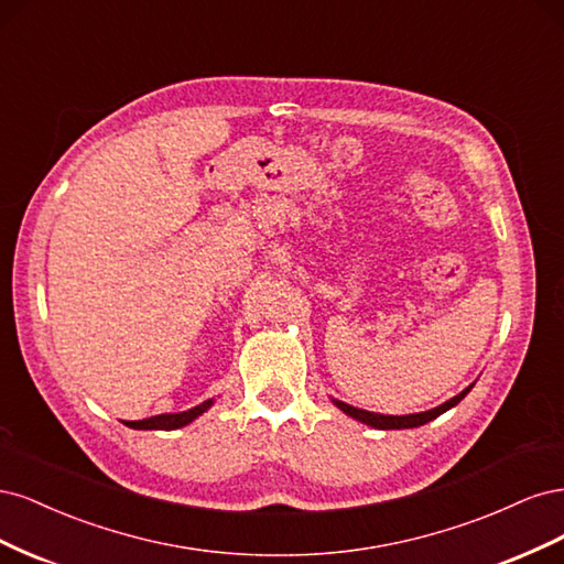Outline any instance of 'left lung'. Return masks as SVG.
Returning <instances> with one entry per match:
<instances>
[{
	"label": "left lung",
	"mask_w": 564,
	"mask_h": 564,
	"mask_svg": "<svg viewBox=\"0 0 564 564\" xmlns=\"http://www.w3.org/2000/svg\"><path fill=\"white\" fill-rule=\"evenodd\" d=\"M468 390H470V388H466L464 392H458L456 398L447 400L445 404H440V406H435V409H429V412H421V414H406V416H383V414H373V412H365V409H357V406H350V404H346V402H338V400H336V406L340 409V412H346L348 416H352V419H357V421H362V423L371 425V429H379V431L416 429V425H423V423H429V421L437 419L440 414H445L447 409H452L454 404H458L460 400H464V398L468 395Z\"/></svg>",
	"instance_id": "left-lung-1"
}]
</instances>
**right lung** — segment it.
I'll list each match as a JSON object with an SVG mask.
<instances>
[{
  "instance_id": "1",
  "label": "right lung",
  "mask_w": 564,
  "mask_h": 564,
  "mask_svg": "<svg viewBox=\"0 0 564 564\" xmlns=\"http://www.w3.org/2000/svg\"><path fill=\"white\" fill-rule=\"evenodd\" d=\"M209 406H212V400L187 409V412H181V414H160V416H150L143 421H127V425L135 431H174V429H183V425L202 416Z\"/></svg>"
}]
</instances>
